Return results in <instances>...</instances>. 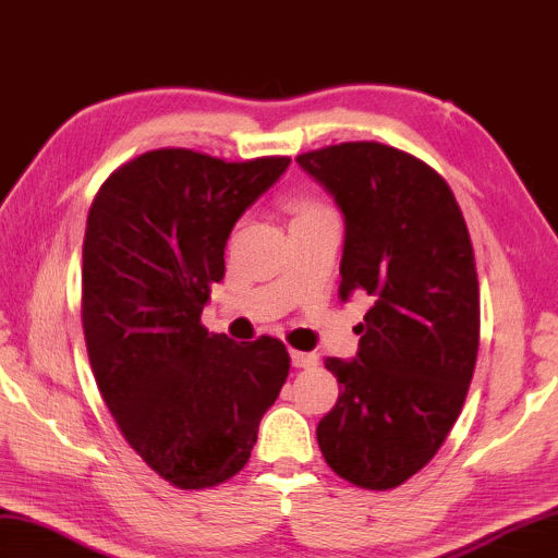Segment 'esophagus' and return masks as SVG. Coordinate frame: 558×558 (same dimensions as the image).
Wrapping results in <instances>:
<instances>
[{
  "mask_svg": "<svg viewBox=\"0 0 558 558\" xmlns=\"http://www.w3.org/2000/svg\"><path fill=\"white\" fill-rule=\"evenodd\" d=\"M290 359H292V366H294V368H308V366H316V364H318V356H316V354H311V352H296V349H292Z\"/></svg>",
  "mask_w": 558,
  "mask_h": 558,
  "instance_id": "obj_1",
  "label": "esophagus"
}]
</instances>
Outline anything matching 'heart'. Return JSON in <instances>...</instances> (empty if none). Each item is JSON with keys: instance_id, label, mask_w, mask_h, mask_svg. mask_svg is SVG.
Returning a JSON list of instances; mask_svg holds the SVG:
<instances>
[{"instance_id": "1", "label": "heart", "mask_w": 558, "mask_h": 558, "mask_svg": "<svg viewBox=\"0 0 558 558\" xmlns=\"http://www.w3.org/2000/svg\"><path fill=\"white\" fill-rule=\"evenodd\" d=\"M292 209H294V220H296V218L316 216V214H323V211H330L328 206H323V204L316 202V199H296V202L292 204Z\"/></svg>"}]
</instances>
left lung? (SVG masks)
<instances>
[{
	"label": "left lung",
	"mask_w": 558,
	"mask_h": 558,
	"mask_svg": "<svg viewBox=\"0 0 558 558\" xmlns=\"http://www.w3.org/2000/svg\"><path fill=\"white\" fill-rule=\"evenodd\" d=\"M344 216L340 296H373L352 361L328 356L338 404L316 437L330 469L364 489L418 473L457 423L481 340V292L463 214L445 178L380 142L296 157Z\"/></svg>",
	"instance_id": "obj_1"
}]
</instances>
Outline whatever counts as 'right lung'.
Here are the masks:
<instances>
[{"label": "right lung", "mask_w": 558, "mask_h": 558, "mask_svg": "<svg viewBox=\"0 0 558 558\" xmlns=\"http://www.w3.org/2000/svg\"><path fill=\"white\" fill-rule=\"evenodd\" d=\"M288 166V157L228 163L154 149L113 171L89 206V366L128 445L180 489L214 487L244 469L288 380L280 340L238 344L199 320L226 276L232 226Z\"/></svg>", "instance_id": "1"}]
</instances>
